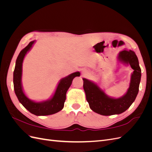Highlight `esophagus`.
Returning <instances> with one entry per match:
<instances>
[{
  "label": "esophagus",
  "instance_id": "1",
  "mask_svg": "<svg viewBox=\"0 0 152 152\" xmlns=\"http://www.w3.org/2000/svg\"><path fill=\"white\" fill-rule=\"evenodd\" d=\"M82 75L84 77H86L89 75V73L88 72H87L86 70H83L82 72Z\"/></svg>",
  "mask_w": 152,
  "mask_h": 152
}]
</instances>
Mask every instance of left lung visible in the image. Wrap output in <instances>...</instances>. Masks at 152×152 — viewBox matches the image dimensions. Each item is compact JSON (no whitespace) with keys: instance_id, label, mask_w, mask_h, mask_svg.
<instances>
[{"instance_id":"obj_1","label":"left lung","mask_w":152,"mask_h":152,"mask_svg":"<svg viewBox=\"0 0 152 152\" xmlns=\"http://www.w3.org/2000/svg\"><path fill=\"white\" fill-rule=\"evenodd\" d=\"M118 59L122 63L130 65L134 70L131 74L129 87L127 93L122 97L118 98L109 97L94 82L82 79L86 99L90 108L102 115L108 116L124 112L134 102L139 91L141 70L135 53L131 50L124 49L119 53Z\"/></svg>"}]
</instances>
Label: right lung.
I'll return each instance as SVG.
<instances>
[{
  "mask_svg": "<svg viewBox=\"0 0 152 152\" xmlns=\"http://www.w3.org/2000/svg\"><path fill=\"white\" fill-rule=\"evenodd\" d=\"M35 42V40L30 42L26 48L21 50L17 58L13 73L14 89L19 102L30 113L37 116L49 115L59 112L63 108L66 92L70 87L73 79L75 77H79L80 73L79 72H74L61 79L53 97L48 100L35 102L28 99L24 93L21 84L22 65L26 54L30 50Z\"/></svg>",
  "mask_w": 152,
  "mask_h": 152,
  "instance_id": "add662e5",
  "label": "right lung"
}]
</instances>
